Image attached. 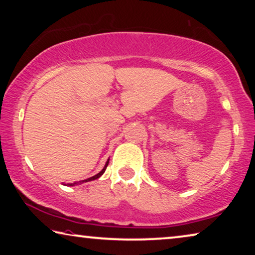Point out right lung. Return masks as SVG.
Returning <instances> with one entry per match:
<instances>
[{
	"mask_svg": "<svg viewBox=\"0 0 255 255\" xmlns=\"http://www.w3.org/2000/svg\"><path fill=\"white\" fill-rule=\"evenodd\" d=\"M108 163H109V160H108L107 161V163H106V166H104V168L101 170V172L99 173V174H96V175H94V176H92V177H89V179H87V180H83V181H80V183H82V182H88V181H92V180H96V179H99V177L102 175V174L106 172V169H107V166H108ZM67 186H73V183H68Z\"/></svg>",
	"mask_w": 255,
	"mask_h": 255,
	"instance_id": "right-lung-1",
	"label": "right lung"
}]
</instances>
